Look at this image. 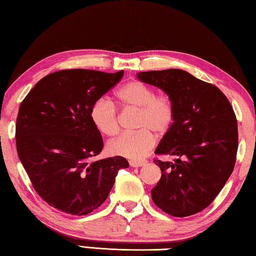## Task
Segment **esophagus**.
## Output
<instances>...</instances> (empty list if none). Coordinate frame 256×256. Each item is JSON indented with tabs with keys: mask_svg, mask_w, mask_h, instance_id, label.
<instances>
[{
	"mask_svg": "<svg viewBox=\"0 0 256 256\" xmlns=\"http://www.w3.org/2000/svg\"><path fill=\"white\" fill-rule=\"evenodd\" d=\"M146 162H148L146 160H131V162H130V166L131 167H142V166H144Z\"/></svg>",
	"mask_w": 256,
	"mask_h": 256,
	"instance_id": "1",
	"label": "esophagus"
}]
</instances>
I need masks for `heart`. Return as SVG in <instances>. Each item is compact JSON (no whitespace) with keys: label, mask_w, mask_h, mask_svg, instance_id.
I'll return each mask as SVG.
<instances>
[{"label":"heart","mask_w":256,"mask_h":256,"mask_svg":"<svg viewBox=\"0 0 256 256\" xmlns=\"http://www.w3.org/2000/svg\"><path fill=\"white\" fill-rule=\"evenodd\" d=\"M118 100L128 110H136V132L120 134L108 144L112 154L128 159H140L154 148V133H164L174 120V105L167 94H156L151 86L133 81L125 84L118 92ZM90 118L98 131L108 136H115L120 130L118 116L112 104L100 98L94 104Z\"/></svg>","instance_id":"1"}]
</instances>
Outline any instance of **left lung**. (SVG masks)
<instances>
[{
    "label": "left lung",
    "instance_id": "1",
    "mask_svg": "<svg viewBox=\"0 0 256 256\" xmlns=\"http://www.w3.org/2000/svg\"><path fill=\"white\" fill-rule=\"evenodd\" d=\"M136 78L162 89L175 110L172 125L154 151L175 160H154L162 178L151 190L152 201L174 216L198 214L214 200L235 166V112L216 86L180 68L138 72Z\"/></svg>",
    "mask_w": 256,
    "mask_h": 256
}]
</instances>
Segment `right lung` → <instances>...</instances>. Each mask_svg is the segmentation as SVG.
<instances>
[{
  "label": "right lung",
  "instance_id": "add662e5",
  "mask_svg": "<svg viewBox=\"0 0 256 256\" xmlns=\"http://www.w3.org/2000/svg\"><path fill=\"white\" fill-rule=\"evenodd\" d=\"M123 71L62 70L42 78L21 102L16 151L34 188L50 206L84 216L100 206L128 160L100 154V132L90 110L122 79Z\"/></svg>",
  "mask_w": 256,
  "mask_h": 256
}]
</instances>
